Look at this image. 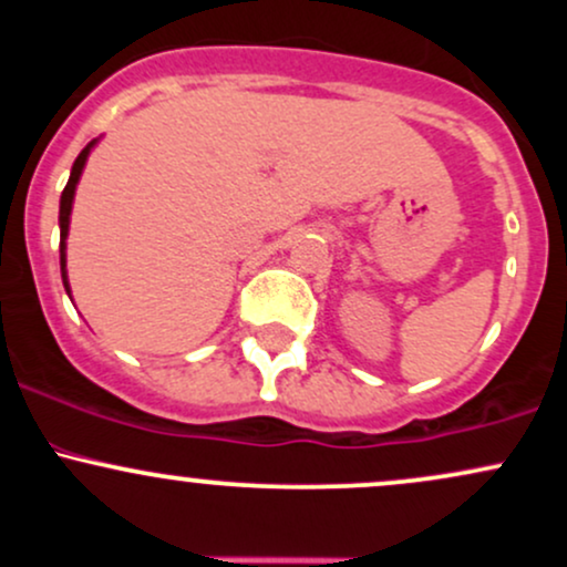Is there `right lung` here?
<instances>
[{"instance_id": "add662e5", "label": "right lung", "mask_w": 567, "mask_h": 567, "mask_svg": "<svg viewBox=\"0 0 567 567\" xmlns=\"http://www.w3.org/2000/svg\"><path fill=\"white\" fill-rule=\"evenodd\" d=\"M90 148H93V143H90L87 148H82V154H80V157H76L74 167H71L69 184H66V188H63V194H61V271H63V285H66V290H69V282H66V234H69L71 202H74V188H76V181H80L82 167H84V162H87Z\"/></svg>"}]
</instances>
